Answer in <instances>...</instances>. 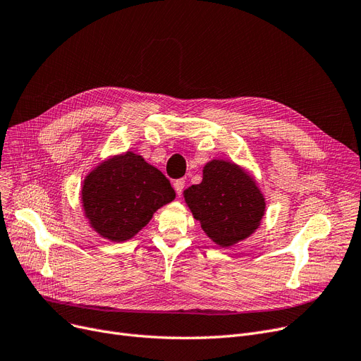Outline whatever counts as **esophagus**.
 <instances>
[{
    "label": "esophagus",
    "instance_id": "obj_1",
    "mask_svg": "<svg viewBox=\"0 0 361 361\" xmlns=\"http://www.w3.org/2000/svg\"><path fill=\"white\" fill-rule=\"evenodd\" d=\"M174 189H176L177 195L181 196V193H183V190H184V180H177V181H174Z\"/></svg>",
    "mask_w": 361,
    "mask_h": 361
}]
</instances>
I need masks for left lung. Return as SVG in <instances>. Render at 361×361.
Masks as SVG:
<instances>
[{
    "label": "left lung",
    "mask_w": 361,
    "mask_h": 361,
    "mask_svg": "<svg viewBox=\"0 0 361 361\" xmlns=\"http://www.w3.org/2000/svg\"><path fill=\"white\" fill-rule=\"evenodd\" d=\"M183 195L202 230L221 247L252 236L265 215V197L257 180L231 161L212 159L205 164L202 181Z\"/></svg>",
    "instance_id": "1"
}]
</instances>
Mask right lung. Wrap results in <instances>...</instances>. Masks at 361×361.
<instances>
[{
	"mask_svg": "<svg viewBox=\"0 0 361 361\" xmlns=\"http://www.w3.org/2000/svg\"><path fill=\"white\" fill-rule=\"evenodd\" d=\"M176 199L162 172L131 150L109 156L81 185L90 227L111 242H125L147 226L153 214Z\"/></svg>",
	"mask_w": 361,
	"mask_h": 361,
	"instance_id": "1",
	"label": "right lung"
}]
</instances>
